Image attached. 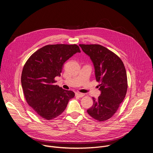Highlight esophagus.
<instances>
[{
  "mask_svg": "<svg viewBox=\"0 0 153 153\" xmlns=\"http://www.w3.org/2000/svg\"><path fill=\"white\" fill-rule=\"evenodd\" d=\"M76 96H77V97H83L84 94H82V93H76Z\"/></svg>",
  "mask_w": 153,
  "mask_h": 153,
  "instance_id": "34e87169",
  "label": "esophagus"
}]
</instances>
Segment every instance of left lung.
I'll return each instance as SVG.
<instances>
[{"instance_id":"1","label":"left lung","mask_w":153,"mask_h":153,"mask_svg":"<svg viewBox=\"0 0 153 153\" xmlns=\"http://www.w3.org/2000/svg\"><path fill=\"white\" fill-rule=\"evenodd\" d=\"M79 46L93 63L101 91L97 99L93 97V105L87 113L99 122L106 120L115 114L126 96L128 83L124 64L118 56L100 45Z\"/></svg>"}]
</instances>
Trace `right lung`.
Here are the masks:
<instances>
[{
	"label": "right lung",
	"mask_w": 153,
	"mask_h": 153,
	"mask_svg": "<svg viewBox=\"0 0 153 153\" xmlns=\"http://www.w3.org/2000/svg\"><path fill=\"white\" fill-rule=\"evenodd\" d=\"M76 53L78 45H48L34 53L26 62L21 76L22 87L28 104L46 120L53 119L65 110L75 94L55 85L63 65Z\"/></svg>",
	"instance_id": "add662e5"
}]
</instances>
